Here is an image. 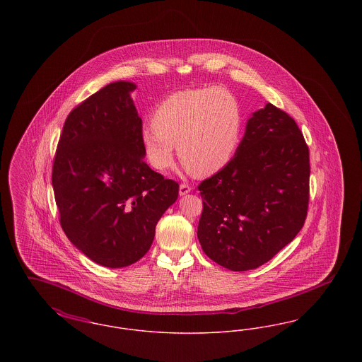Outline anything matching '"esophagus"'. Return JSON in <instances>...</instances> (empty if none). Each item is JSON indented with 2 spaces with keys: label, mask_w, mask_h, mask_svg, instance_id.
Returning <instances> with one entry per match:
<instances>
[{
  "label": "esophagus",
  "mask_w": 362,
  "mask_h": 362,
  "mask_svg": "<svg viewBox=\"0 0 362 362\" xmlns=\"http://www.w3.org/2000/svg\"><path fill=\"white\" fill-rule=\"evenodd\" d=\"M189 191H191V186L187 185V183H182L180 185V187H179V194L183 197V195H186V194H189Z\"/></svg>",
  "instance_id": "esophagus-1"
}]
</instances>
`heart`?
<instances>
[{"mask_svg": "<svg viewBox=\"0 0 362 362\" xmlns=\"http://www.w3.org/2000/svg\"><path fill=\"white\" fill-rule=\"evenodd\" d=\"M243 112L236 96L221 86L180 90L156 105L141 145L149 165L167 171L179 157L198 175L220 171L240 144Z\"/></svg>", "mask_w": 362, "mask_h": 362, "instance_id": "b5f03b06", "label": "heart"}]
</instances>
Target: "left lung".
<instances>
[{"mask_svg": "<svg viewBox=\"0 0 362 362\" xmlns=\"http://www.w3.org/2000/svg\"><path fill=\"white\" fill-rule=\"evenodd\" d=\"M310 173V151L292 117L272 103L255 111L233 158L198 186L204 252L232 272L269 262L305 223Z\"/></svg>", "mask_w": 362, "mask_h": 362, "instance_id": "left-lung-1", "label": "left lung"}]
</instances>
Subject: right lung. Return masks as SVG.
Returning a JSON list of instances; mask_svg holds the SVG:
<instances>
[{"instance_id": "right-lung-1", "label": "right lung", "mask_w": 362, "mask_h": 362, "mask_svg": "<svg viewBox=\"0 0 362 362\" xmlns=\"http://www.w3.org/2000/svg\"><path fill=\"white\" fill-rule=\"evenodd\" d=\"M136 84L104 86L71 110L52 164V189L65 235L86 257L111 269L142 258L179 185L149 168Z\"/></svg>"}]
</instances>
